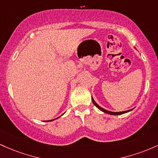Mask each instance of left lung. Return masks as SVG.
Listing matches in <instances>:
<instances>
[{
  "label": "left lung",
  "instance_id": "8db88e82",
  "mask_svg": "<svg viewBox=\"0 0 158 158\" xmlns=\"http://www.w3.org/2000/svg\"><path fill=\"white\" fill-rule=\"evenodd\" d=\"M92 100H93V104H95V107H96L97 108H98V109L100 110H102V112H104V113H107V114H110V115H121V114H124V113H125L130 112V111H131L132 110H133V109H131V110H128L122 111V112H112V111H109V110H107L104 109V108H102V107H100V106H99L98 104H97V103L95 102V100H94L93 97H92Z\"/></svg>",
  "mask_w": 158,
  "mask_h": 158
}]
</instances>
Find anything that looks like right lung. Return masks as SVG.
<instances>
[{"label": "right lung", "instance_id": "add662e5", "mask_svg": "<svg viewBox=\"0 0 158 158\" xmlns=\"http://www.w3.org/2000/svg\"><path fill=\"white\" fill-rule=\"evenodd\" d=\"M63 114H64V113H63ZM63 115H62V116H63ZM58 118H60V117H58ZM56 118H54V119H52V120H49V121H45V122H51V121H54V120L56 119Z\"/></svg>", "mask_w": 158, "mask_h": 158}]
</instances>
